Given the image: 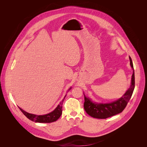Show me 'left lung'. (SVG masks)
<instances>
[{
    "mask_svg": "<svg viewBox=\"0 0 147 147\" xmlns=\"http://www.w3.org/2000/svg\"><path fill=\"white\" fill-rule=\"evenodd\" d=\"M130 64L134 69L132 76V80L129 89L126 93L117 101L109 104H98L93 102L91 100L87 98L85 95L84 96V109L90 116L96 118L104 119L113 116L119 113H121L126 107L128 102L132 95L135 88V73L133 66L132 61L129 57Z\"/></svg>",
    "mask_w": 147,
    "mask_h": 147,
    "instance_id": "obj_1",
    "label": "left lung"
}]
</instances>
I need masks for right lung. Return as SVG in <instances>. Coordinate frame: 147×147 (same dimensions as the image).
Wrapping results in <instances>:
<instances>
[{
    "mask_svg": "<svg viewBox=\"0 0 147 147\" xmlns=\"http://www.w3.org/2000/svg\"><path fill=\"white\" fill-rule=\"evenodd\" d=\"M71 88L69 89V90ZM65 96L66 95L64 96V99L65 98ZM64 99L59 103V104L53 111L45 115H35L33 114H30L24 111L20 107L19 109L21 111V112L24 114L29 120H32L33 121L38 122V123H52V122L57 121L61 117V115L62 114V109H63L62 105H63Z\"/></svg>",
    "mask_w": 147,
    "mask_h": 147,
    "instance_id": "add662e5",
    "label": "right lung"
}]
</instances>
